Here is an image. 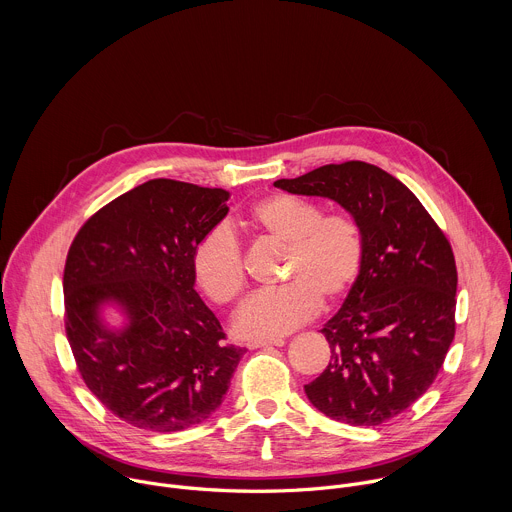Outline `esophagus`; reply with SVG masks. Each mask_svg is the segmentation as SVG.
<instances>
[{"label":"esophagus","mask_w":512,"mask_h":512,"mask_svg":"<svg viewBox=\"0 0 512 512\" xmlns=\"http://www.w3.org/2000/svg\"><path fill=\"white\" fill-rule=\"evenodd\" d=\"M273 346H283V340H255V342H247V348H249V350L273 348Z\"/></svg>","instance_id":"34e87169"}]
</instances>
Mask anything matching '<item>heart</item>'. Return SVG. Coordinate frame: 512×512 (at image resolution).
Listing matches in <instances>:
<instances>
[{"label":"heart","mask_w":512,"mask_h":512,"mask_svg":"<svg viewBox=\"0 0 512 512\" xmlns=\"http://www.w3.org/2000/svg\"><path fill=\"white\" fill-rule=\"evenodd\" d=\"M247 225L285 249V287L251 298L235 320L241 338H279L310 322L320 300L332 306L346 298L364 263V239L348 214H324L304 198L273 194L251 206ZM192 271L216 306L235 304L247 283L243 251L231 229L214 227L194 247Z\"/></svg>","instance_id":"1"}]
</instances>
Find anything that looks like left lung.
I'll use <instances>...</instances> for the list:
<instances>
[{
  "label": "left lung",
  "instance_id": "obj_1",
  "mask_svg": "<svg viewBox=\"0 0 512 512\" xmlns=\"http://www.w3.org/2000/svg\"><path fill=\"white\" fill-rule=\"evenodd\" d=\"M273 186L338 202L362 231V271L320 330L330 362L304 389L336 421L381 425L429 389L454 340L450 241L403 182L367 162L328 164Z\"/></svg>",
  "mask_w": 512,
  "mask_h": 512
}]
</instances>
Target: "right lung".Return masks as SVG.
<instances>
[{
	"instance_id": "1",
	"label": "right lung",
	"mask_w": 512,
	"mask_h": 512,
	"mask_svg": "<svg viewBox=\"0 0 512 512\" xmlns=\"http://www.w3.org/2000/svg\"><path fill=\"white\" fill-rule=\"evenodd\" d=\"M229 192L158 178L97 210L64 265V328L91 393L125 423L172 433L221 407L245 348L194 289L196 243L229 212ZM128 318L111 331L100 318Z\"/></svg>"
}]
</instances>
